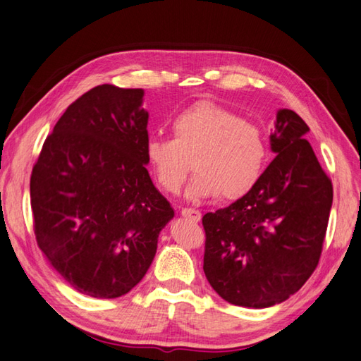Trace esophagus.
Masks as SVG:
<instances>
[{
  "mask_svg": "<svg viewBox=\"0 0 361 361\" xmlns=\"http://www.w3.org/2000/svg\"><path fill=\"white\" fill-rule=\"evenodd\" d=\"M181 215L184 216V219H189L190 221H200L201 220V212L197 211V209L183 207L181 209Z\"/></svg>",
  "mask_w": 361,
  "mask_h": 361,
  "instance_id": "obj_1",
  "label": "esophagus"
}]
</instances>
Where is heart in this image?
<instances>
[{"label":"heart","mask_w":361,"mask_h":361,"mask_svg":"<svg viewBox=\"0 0 361 361\" xmlns=\"http://www.w3.org/2000/svg\"><path fill=\"white\" fill-rule=\"evenodd\" d=\"M173 138L154 135L146 142V160L157 183L177 194L186 183L194 160L197 175L188 194L192 198L245 197L264 171L267 142L263 129L231 109L200 102L172 121Z\"/></svg>","instance_id":"1"}]
</instances>
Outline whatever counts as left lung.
<instances>
[{
  "label": "left lung",
  "instance_id": "left-lung-1",
  "mask_svg": "<svg viewBox=\"0 0 361 361\" xmlns=\"http://www.w3.org/2000/svg\"><path fill=\"white\" fill-rule=\"evenodd\" d=\"M307 132L294 111H279L272 163L245 197L203 216L206 279L231 305L281 303L320 262L334 190Z\"/></svg>",
  "mask_w": 361,
  "mask_h": 361
}]
</instances>
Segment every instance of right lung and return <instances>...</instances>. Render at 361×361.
<instances>
[{
	"label": "right lung",
	"instance_id": "add662e5",
	"mask_svg": "<svg viewBox=\"0 0 361 361\" xmlns=\"http://www.w3.org/2000/svg\"><path fill=\"white\" fill-rule=\"evenodd\" d=\"M142 89L102 85L66 109L30 175L33 232L54 269L95 298L146 275L173 209L146 169Z\"/></svg>",
	"mask_w": 361,
	"mask_h": 361
}]
</instances>
